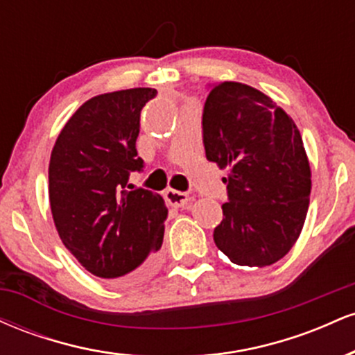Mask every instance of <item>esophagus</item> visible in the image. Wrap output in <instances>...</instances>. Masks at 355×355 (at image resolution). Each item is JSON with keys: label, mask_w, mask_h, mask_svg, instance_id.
<instances>
[{"label": "esophagus", "mask_w": 355, "mask_h": 355, "mask_svg": "<svg viewBox=\"0 0 355 355\" xmlns=\"http://www.w3.org/2000/svg\"><path fill=\"white\" fill-rule=\"evenodd\" d=\"M165 200L173 207H183V205H187V203H189L190 197H189V193H185V191H178V190L168 189L165 191Z\"/></svg>", "instance_id": "1"}]
</instances>
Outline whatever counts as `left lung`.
Instances as JSON below:
<instances>
[{"mask_svg":"<svg viewBox=\"0 0 355 355\" xmlns=\"http://www.w3.org/2000/svg\"><path fill=\"white\" fill-rule=\"evenodd\" d=\"M202 128L207 160L229 170L215 245L237 266H272L294 247L309 209L299 128L270 96L237 81L210 88Z\"/></svg>","mask_w":355,"mask_h":355,"instance_id":"obj_1","label":"left lung"}]
</instances>
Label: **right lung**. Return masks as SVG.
I'll return each instance as SVG.
<instances>
[{"label": "right lung", "instance_id": "right-lung-1", "mask_svg": "<svg viewBox=\"0 0 355 355\" xmlns=\"http://www.w3.org/2000/svg\"><path fill=\"white\" fill-rule=\"evenodd\" d=\"M155 95L153 88H130L85 101L56 138L48 168L61 242L89 274L118 284L145 279L164 242V198L125 190L130 172L144 168L140 112Z\"/></svg>", "mask_w": 355, "mask_h": 355}]
</instances>
